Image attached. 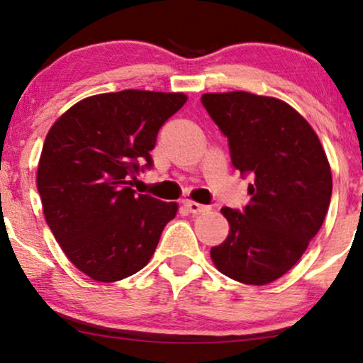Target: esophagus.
Segmentation results:
<instances>
[{"mask_svg":"<svg viewBox=\"0 0 363 363\" xmlns=\"http://www.w3.org/2000/svg\"><path fill=\"white\" fill-rule=\"evenodd\" d=\"M183 206H185L190 213H193V215H201V213H205V211L210 210V208H208V206L200 205V203H196V201H193V200H185V201H183Z\"/></svg>","mask_w":363,"mask_h":363,"instance_id":"1","label":"esophagus"}]
</instances>
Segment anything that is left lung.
I'll list each match as a JSON object with an SVG mask.
<instances>
[{
  "label": "left lung",
  "instance_id": "8db88e82",
  "mask_svg": "<svg viewBox=\"0 0 363 363\" xmlns=\"http://www.w3.org/2000/svg\"><path fill=\"white\" fill-rule=\"evenodd\" d=\"M203 107L228 138L231 163L251 178L242 210L223 206L230 235L211 247L223 274L264 286L286 274L320 230L332 173L315 132L274 97L250 92L203 94Z\"/></svg>",
  "mask_w": 363,
  "mask_h": 363
}]
</instances>
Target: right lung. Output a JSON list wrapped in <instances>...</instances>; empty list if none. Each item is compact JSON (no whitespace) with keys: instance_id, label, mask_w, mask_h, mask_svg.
<instances>
[{"instance_id":"add662e5","label":"right lung","mask_w":363,"mask_h":363,"mask_svg":"<svg viewBox=\"0 0 363 363\" xmlns=\"http://www.w3.org/2000/svg\"><path fill=\"white\" fill-rule=\"evenodd\" d=\"M183 94L121 91L84 99L44 140L38 191L69 261L94 281L113 282L150 261L177 203L137 195L130 180L150 170L163 123Z\"/></svg>"}]
</instances>
